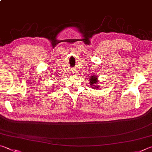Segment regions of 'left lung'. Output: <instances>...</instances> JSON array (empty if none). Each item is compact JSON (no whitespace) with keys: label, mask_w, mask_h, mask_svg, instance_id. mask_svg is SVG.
Masks as SVG:
<instances>
[{"label":"left lung","mask_w":152,"mask_h":152,"mask_svg":"<svg viewBox=\"0 0 152 152\" xmlns=\"http://www.w3.org/2000/svg\"><path fill=\"white\" fill-rule=\"evenodd\" d=\"M89 84L93 89H99V86H98V83H99V80H98V77L96 75H92L91 76H90V78H89Z\"/></svg>","instance_id":"1"}]
</instances>
